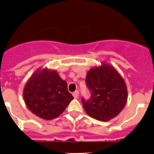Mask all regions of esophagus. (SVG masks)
<instances>
[{"label":"esophagus","mask_w":154,"mask_h":154,"mask_svg":"<svg viewBox=\"0 0 154 154\" xmlns=\"http://www.w3.org/2000/svg\"><path fill=\"white\" fill-rule=\"evenodd\" d=\"M73 96H74V97L75 98H78V96H79V92L77 91H74V93H73Z\"/></svg>","instance_id":"esophagus-1"}]
</instances>
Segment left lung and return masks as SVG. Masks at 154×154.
Wrapping results in <instances>:
<instances>
[{"mask_svg":"<svg viewBox=\"0 0 154 154\" xmlns=\"http://www.w3.org/2000/svg\"><path fill=\"white\" fill-rule=\"evenodd\" d=\"M86 83L91 92L89 100L82 99L86 113L100 121H109L123 110L127 101L124 78L111 64L102 62L90 69Z\"/></svg>","mask_w":154,"mask_h":154,"instance_id":"obj_1","label":"left lung"}]
</instances>
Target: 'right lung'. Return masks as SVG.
Listing matches in <instances>:
<instances>
[{
  "label": "right lung",
  "mask_w": 154,
  "mask_h": 154,
  "mask_svg": "<svg viewBox=\"0 0 154 154\" xmlns=\"http://www.w3.org/2000/svg\"><path fill=\"white\" fill-rule=\"evenodd\" d=\"M26 106L34 115L50 120L59 117L74 99L67 82L57 72L47 67L37 69L23 91Z\"/></svg>",
  "instance_id": "right-lung-1"
}]
</instances>
